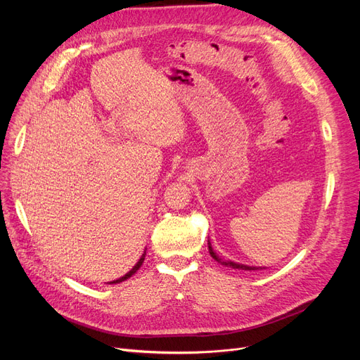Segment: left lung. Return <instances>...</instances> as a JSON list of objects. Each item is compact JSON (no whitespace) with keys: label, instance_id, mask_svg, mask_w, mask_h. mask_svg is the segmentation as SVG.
I'll return each mask as SVG.
<instances>
[{"label":"left lung","instance_id":"8db88e82","mask_svg":"<svg viewBox=\"0 0 360 360\" xmlns=\"http://www.w3.org/2000/svg\"><path fill=\"white\" fill-rule=\"evenodd\" d=\"M209 251H210V255L217 261V262H220V264H223V266H226V267H232V269H238V270H258L257 267H251V266H245V264H238V262H233V261H224V259H221L214 251H213V248H212V243H210V240H209Z\"/></svg>","mask_w":360,"mask_h":360}]
</instances>
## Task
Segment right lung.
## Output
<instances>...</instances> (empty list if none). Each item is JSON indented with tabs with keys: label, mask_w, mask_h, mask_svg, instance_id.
<instances>
[{
	"label": "right lung",
	"mask_w": 360,
	"mask_h": 360,
	"mask_svg": "<svg viewBox=\"0 0 360 360\" xmlns=\"http://www.w3.org/2000/svg\"><path fill=\"white\" fill-rule=\"evenodd\" d=\"M144 257H146V251H144V254L141 255V258L139 259V262L136 264L134 267H132L125 276H122V277H120L118 280H113V281H109V285H115V283H121V281H124V280H127V278H129L132 274H136L137 273V270L141 267V264H143V261H144Z\"/></svg>",
	"instance_id": "1"
}]
</instances>
